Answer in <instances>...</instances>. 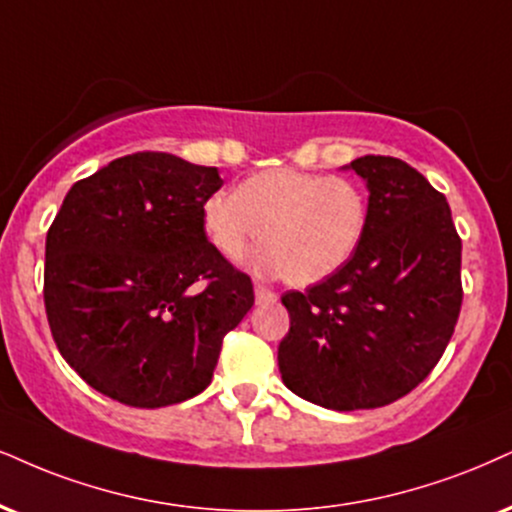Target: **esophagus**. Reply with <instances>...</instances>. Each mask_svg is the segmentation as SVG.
<instances>
[{"label":"esophagus","instance_id":"obj_1","mask_svg":"<svg viewBox=\"0 0 512 512\" xmlns=\"http://www.w3.org/2000/svg\"><path fill=\"white\" fill-rule=\"evenodd\" d=\"M254 294H256V304H268V301H275L277 294L273 292V289L263 287V285H256L254 287Z\"/></svg>","mask_w":512,"mask_h":512}]
</instances>
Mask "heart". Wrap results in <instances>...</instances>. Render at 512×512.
<instances>
[{"label":"heart","instance_id":"heart-1","mask_svg":"<svg viewBox=\"0 0 512 512\" xmlns=\"http://www.w3.org/2000/svg\"><path fill=\"white\" fill-rule=\"evenodd\" d=\"M201 227L220 256L237 261L263 235L249 266L308 287L342 270L368 227V199L356 182L296 168L251 175L237 192L208 194Z\"/></svg>","mask_w":512,"mask_h":512}]
</instances>
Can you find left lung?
<instances>
[{
    "label": "left lung",
    "mask_w": 512,
    "mask_h": 512,
    "mask_svg": "<svg viewBox=\"0 0 512 512\" xmlns=\"http://www.w3.org/2000/svg\"><path fill=\"white\" fill-rule=\"evenodd\" d=\"M368 227L342 270L282 296L289 332L277 349L282 382L330 410L380 408L430 375L458 323L460 237L451 208L415 168L361 156Z\"/></svg>",
    "instance_id": "obj_1"
}]
</instances>
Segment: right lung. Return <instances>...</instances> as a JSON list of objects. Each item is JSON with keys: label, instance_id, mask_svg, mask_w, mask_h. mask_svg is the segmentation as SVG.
Here are the masks:
<instances>
[{"label": "right lung", "instance_id": "obj_1", "mask_svg": "<svg viewBox=\"0 0 512 512\" xmlns=\"http://www.w3.org/2000/svg\"><path fill=\"white\" fill-rule=\"evenodd\" d=\"M218 168L142 151L75 182L47 232L44 308L66 363L113 401L161 408L211 384L254 287L208 244Z\"/></svg>", "mask_w": 512, "mask_h": 512}]
</instances>
